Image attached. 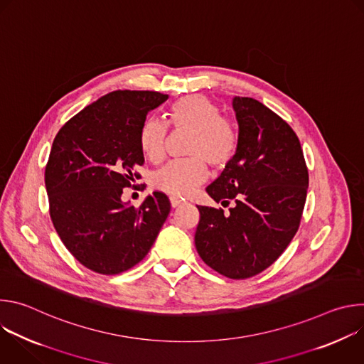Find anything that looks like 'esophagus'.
Segmentation results:
<instances>
[{
    "mask_svg": "<svg viewBox=\"0 0 364 364\" xmlns=\"http://www.w3.org/2000/svg\"><path fill=\"white\" fill-rule=\"evenodd\" d=\"M170 203H171V207H178V205L184 204V201L181 198H178V197H171Z\"/></svg>",
    "mask_w": 364,
    "mask_h": 364,
    "instance_id": "esophagus-1",
    "label": "esophagus"
}]
</instances>
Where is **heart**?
Masks as SVG:
<instances>
[{
    "label": "heart",
    "instance_id": "1",
    "mask_svg": "<svg viewBox=\"0 0 364 364\" xmlns=\"http://www.w3.org/2000/svg\"><path fill=\"white\" fill-rule=\"evenodd\" d=\"M167 124L176 131H190L186 154L191 157L167 164L154 174L152 184L167 194H190L207 177L209 163L213 168L228 167L239 148L235 124L220 115V108L204 95L177 99L168 109ZM167 125L160 119H146L139 132V145L145 159L159 163L166 154Z\"/></svg>",
    "mask_w": 364,
    "mask_h": 364
}]
</instances>
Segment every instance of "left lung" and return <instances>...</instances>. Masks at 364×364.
<instances>
[{
	"instance_id": "8db88e82",
	"label": "left lung",
	"mask_w": 364,
	"mask_h": 364,
	"mask_svg": "<svg viewBox=\"0 0 364 364\" xmlns=\"http://www.w3.org/2000/svg\"><path fill=\"white\" fill-rule=\"evenodd\" d=\"M239 148L207 193L225 205H197L196 249L205 265L230 279L269 268L295 236L308 188V168L294 129L253 97H233Z\"/></svg>"
}]
</instances>
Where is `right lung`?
I'll return each mask as SVG.
<instances>
[{
	"mask_svg": "<svg viewBox=\"0 0 364 364\" xmlns=\"http://www.w3.org/2000/svg\"><path fill=\"white\" fill-rule=\"evenodd\" d=\"M167 97L154 90L111 92L70 118L51 145L44 173L51 222L68 250L96 274L117 275L139 264L170 213L161 191L139 207L121 200L141 178V127Z\"/></svg>",
	"mask_w": 364,
	"mask_h": 364,
	"instance_id": "obj_1",
	"label": "right lung"
}]
</instances>
